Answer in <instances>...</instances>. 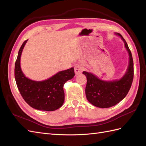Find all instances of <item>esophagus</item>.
I'll list each match as a JSON object with an SVG mask.
<instances>
[{
    "label": "esophagus",
    "mask_w": 146,
    "mask_h": 146,
    "mask_svg": "<svg viewBox=\"0 0 146 146\" xmlns=\"http://www.w3.org/2000/svg\"><path fill=\"white\" fill-rule=\"evenodd\" d=\"M83 69V67L81 65H79V64H77L74 67V71L75 73H76V75H78L79 74H80L82 72V71Z\"/></svg>",
    "instance_id": "34e87169"
}]
</instances>
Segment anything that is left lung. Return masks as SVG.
Returning <instances> with one entry per match:
<instances>
[{
    "label": "left lung",
    "mask_w": 146,
    "mask_h": 146,
    "mask_svg": "<svg viewBox=\"0 0 146 146\" xmlns=\"http://www.w3.org/2000/svg\"><path fill=\"white\" fill-rule=\"evenodd\" d=\"M116 35L121 38L129 54V65L123 77L119 80L106 82L100 80L91 73L83 72L87 78L85 88L86 98L91 104L97 107L110 108L118 104L127 96L133 82V61L131 51L122 35L118 33Z\"/></svg>",
    "instance_id": "left-lung-1"
}]
</instances>
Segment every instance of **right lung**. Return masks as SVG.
<instances>
[{"mask_svg": "<svg viewBox=\"0 0 146 146\" xmlns=\"http://www.w3.org/2000/svg\"><path fill=\"white\" fill-rule=\"evenodd\" d=\"M27 41L22 44L15 63V77L17 88L31 107L42 111H54L64 103L63 86L75 76L74 68L60 71L47 80L41 82L33 81L25 77L21 69L20 60Z\"/></svg>", "mask_w": 146, "mask_h": 146, "instance_id": "obj_1", "label": "right lung"}]
</instances>
